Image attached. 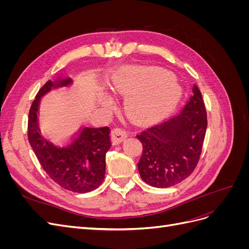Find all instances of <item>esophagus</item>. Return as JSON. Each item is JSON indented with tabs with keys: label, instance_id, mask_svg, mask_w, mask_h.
<instances>
[{
	"label": "esophagus",
	"instance_id": "esophagus-1",
	"mask_svg": "<svg viewBox=\"0 0 249 249\" xmlns=\"http://www.w3.org/2000/svg\"><path fill=\"white\" fill-rule=\"evenodd\" d=\"M127 136V133L120 129V127H115L111 131V141L113 145H117L120 142H123Z\"/></svg>",
	"mask_w": 249,
	"mask_h": 249
}]
</instances>
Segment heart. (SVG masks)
I'll use <instances>...</instances> for the list:
<instances>
[{
    "label": "heart",
    "instance_id": "obj_1",
    "mask_svg": "<svg viewBox=\"0 0 249 249\" xmlns=\"http://www.w3.org/2000/svg\"><path fill=\"white\" fill-rule=\"evenodd\" d=\"M115 91L127 95L125 110L138 122H152L166 115L176 106L180 88L172 73L161 67H133L120 73L113 82ZM105 107H111L113 99L103 93Z\"/></svg>",
    "mask_w": 249,
    "mask_h": 249
}]
</instances>
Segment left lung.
<instances>
[{
    "label": "left lung",
    "instance_id": "obj_1",
    "mask_svg": "<svg viewBox=\"0 0 249 249\" xmlns=\"http://www.w3.org/2000/svg\"><path fill=\"white\" fill-rule=\"evenodd\" d=\"M192 90L193 94L178 114L136 135L143 146L138 170L150 186L168 188L180 183L199 161L208 119L200 90L196 85Z\"/></svg>",
    "mask_w": 249,
    "mask_h": 249
}]
</instances>
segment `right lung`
I'll return each instance as SVG.
<instances>
[{"mask_svg":"<svg viewBox=\"0 0 249 249\" xmlns=\"http://www.w3.org/2000/svg\"><path fill=\"white\" fill-rule=\"evenodd\" d=\"M71 79L49 80L31 105L28 117V139L41 167L60 187L78 193L96 189L104 180L106 154L111 146L108 126H83L66 140L56 141L44 134L38 123L39 102L52 89L69 86Z\"/></svg>","mask_w":249,"mask_h":249,"instance_id":"obj_1","label":"right lung"}]
</instances>
